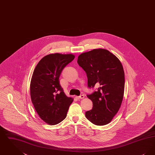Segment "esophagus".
Instances as JSON below:
<instances>
[{
	"instance_id": "34e87169",
	"label": "esophagus",
	"mask_w": 155,
	"mask_h": 155,
	"mask_svg": "<svg viewBox=\"0 0 155 155\" xmlns=\"http://www.w3.org/2000/svg\"><path fill=\"white\" fill-rule=\"evenodd\" d=\"M77 98L78 99H84V95H81L80 96H78Z\"/></svg>"
}]
</instances>
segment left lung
Instances as JSON below:
<instances>
[{
	"instance_id": "1",
	"label": "left lung",
	"mask_w": 155,
	"mask_h": 155,
	"mask_svg": "<svg viewBox=\"0 0 155 155\" xmlns=\"http://www.w3.org/2000/svg\"><path fill=\"white\" fill-rule=\"evenodd\" d=\"M77 63L86 72L89 88L97 90L87 96L93 103L85 112L86 118L97 125L109 124L117 114L123 101L125 76L120 60L104 49L81 53Z\"/></svg>"
}]
</instances>
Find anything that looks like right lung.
Returning <instances> with one entry per match:
<instances>
[{
	"label": "right lung",
	"mask_w": 155,
	"mask_h": 155,
	"mask_svg": "<svg viewBox=\"0 0 155 155\" xmlns=\"http://www.w3.org/2000/svg\"><path fill=\"white\" fill-rule=\"evenodd\" d=\"M74 58L73 54H49L38 62L34 70L30 83L31 101L39 117L48 124H59L66 118L74 100L64 94L59 77Z\"/></svg>",
	"instance_id": "obj_1"
}]
</instances>
